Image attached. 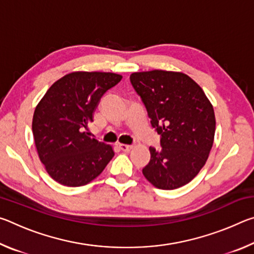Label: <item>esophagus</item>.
<instances>
[{"instance_id": "1", "label": "esophagus", "mask_w": 254, "mask_h": 254, "mask_svg": "<svg viewBox=\"0 0 254 254\" xmlns=\"http://www.w3.org/2000/svg\"><path fill=\"white\" fill-rule=\"evenodd\" d=\"M119 148L120 150H122L124 152H128L130 150H132L133 145H127V144H119Z\"/></svg>"}]
</instances>
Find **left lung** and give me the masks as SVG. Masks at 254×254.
<instances>
[{
	"instance_id": "left-lung-1",
	"label": "left lung",
	"mask_w": 254,
	"mask_h": 254,
	"mask_svg": "<svg viewBox=\"0 0 254 254\" xmlns=\"http://www.w3.org/2000/svg\"><path fill=\"white\" fill-rule=\"evenodd\" d=\"M130 81L160 134V150L150 147L142 174L154 187L171 190L194 179L213 147L215 114L200 86L183 72H133Z\"/></svg>"
}]
</instances>
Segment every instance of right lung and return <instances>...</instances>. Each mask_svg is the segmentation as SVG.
<instances>
[{
  "label": "right lung",
  "mask_w": 254,
  "mask_h": 254,
  "mask_svg": "<svg viewBox=\"0 0 254 254\" xmlns=\"http://www.w3.org/2000/svg\"><path fill=\"white\" fill-rule=\"evenodd\" d=\"M121 79L113 72H70L51 85L37 105L34 143L47 173L57 183L84 186L114 157L111 145L88 136V123L101 97Z\"/></svg>",
  "instance_id": "obj_1"
}]
</instances>
